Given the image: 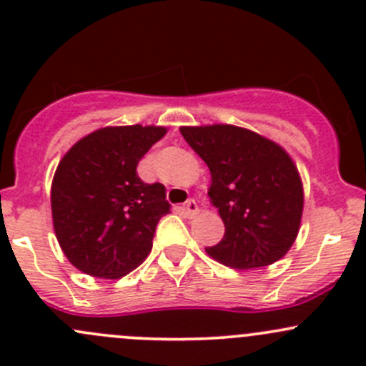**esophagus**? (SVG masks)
I'll return each mask as SVG.
<instances>
[{
    "mask_svg": "<svg viewBox=\"0 0 366 366\" xmlns=\"http://www.w3.org/2000/svg\"><path fill=\"white\" fill-rule=\"evenodd\" d=\"M184 212H186V216L194 217L198 212H200V207H198V204L194 200H189L186 202V205H184Z\"/></svg>",
    "mask_w": 366,
    "mask_h": 366,
    "instance_id": "34e87169",
    "label": "esophagus"
}]
</instances>
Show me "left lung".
Here are the masks:
<instances>
[{"label":"left lung","mask_w":366,"mask_h":366,"mask_svg":"<svg viewBox=\"0 0 366 366\" xmlns=\"http://www.w3.org/2000/svg\"><path fill=\"white\" fill-rule=\"evenodd\" d=\"M184 139L210 169V204L224 223L205 252L234 269L274 264L299 234L305 191L292 157L272 139L230 124L184 125Z\"/></svg>","instance_id":"left-lung-1"}]
</instances>
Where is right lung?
<instances>
[{
	"label": "right lung",
	"instance_id": "right-lung-1",
	"mask_svg": "<svg viewBox=\"0 0 366 366\" xmlns=\"http://www.w3.org/2000/svg\"><path fill=\"white\" fill-rule=\"evenodd\" d=\"M162 125H108L74 143L56 166L51 214L58 244L84 274L117 280L152 249L159 219L169 210L162 184H145L136 166Z\"/></svg>",
	"mask_w": 366,
	"mask_h": 366
}]
</instances>
